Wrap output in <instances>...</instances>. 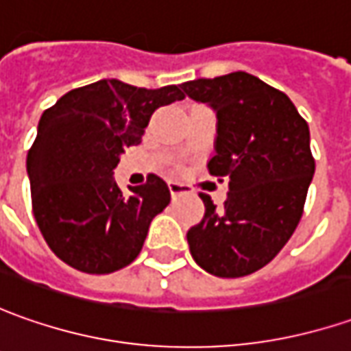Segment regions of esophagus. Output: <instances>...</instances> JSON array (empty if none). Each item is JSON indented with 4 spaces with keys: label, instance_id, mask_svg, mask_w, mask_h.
Returning a JSON list of instances; mask_svg holds the SVG:
<instances>
[{
    "label": "esophagus",
    "instance_id": "1",
    "mask_svg": "<svg viewBox=\"0 0 351 351\" xmlns=\"http://www.w3.org/2000/svg\"><path fill=\"white\" fill-rule=\"evenodd\" d=\"M169 190H171V196L173 198H178V196H184V194H190L192 188L188 184H182V182H176V180H171L169 182Z\"/></svg>",
    "mask_w": 351,
    "mask_h": 351
}]
</instances>
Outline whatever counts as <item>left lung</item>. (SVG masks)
<instances>
[{
	"instance_id": "1",
	"label": "left lung",
	"mask_w": 351,
	"mask_h": 351,
	"mask_svg": "<svg viewBox=\"0 0 351 351\" xmlns=\"http://www.w3.org/2000/svg\"><path fill=\"white\" fill-rule=\"evenodd\" d=\"M217 114L213 176L229 180L223 206L208 194L202 221L186 233L192 258L219 278L256 272L293 235L315 175L305 118L285 93L235 71L180 85Z\"/></svg>"
}]
</instances>
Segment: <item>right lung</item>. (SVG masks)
Here are the masks:
<instances>
[{
	"mask_svg": "<svg viewBox=\"0 0 351 351\" xmlns=\"http://www.w3.org/2000/svg\"><path fill=\"white\" fill-rule=\"evenodd\" d=\"M182 99L176 85L143 89L103 79L44 110L27 155L32 213L67 266L110 274L136 260L171 192L163 178L147 175L145 184L124 196L112 175L120 153L141 141L153 112Z\"/></svg>",
	"mask_w": 351,
	"mask_h": 351,
	"instance_id": "1",
	"label": "right lung"
}]
</instances>
